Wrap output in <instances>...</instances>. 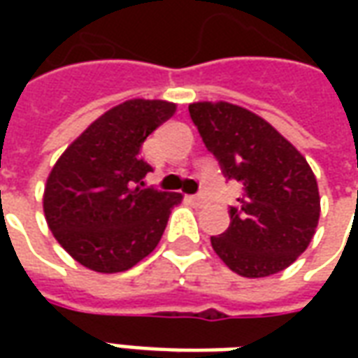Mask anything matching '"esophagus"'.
Wrapping results in <instances>:
<instances>
[{"label": "esophagus", "instance_id": "obj_1", "mask_svg": "<svg viewBox=\"0 0 358 358\" xmlns=\"http://www.w3.org/2000/svg\"><path fill=\"white\" fill-rule=\"evenodd\" d=\"M192 201H194L195 205H199V207H203V205L207 203V197H205V195H194V197H192Z\"/></svg>", "mask_w": 358, "mask_h": 358}]
</instances>
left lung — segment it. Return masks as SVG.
<instances>
[{"mask_svg": "<svg viewBox=\"0 0 358 358\" xmlns=\"http://www.w3.org/2000/svg\"><path fill=\"white\" fill-rule=\"evenodd\" d=\"M187 109L226 178L243 186L228 230L210 238L215 253L243 278L282 272L308 248L320 218L318 184L307 159L245 107L197 101Z\"/></svg>", "mask_w": 358, "mask_h": 358, "instance_id": "obj_1", "label": "left lung"}]
</instances>
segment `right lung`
Wrapping results in <instances>:
<instances>
[{
    "label": "right lung",
    "mask_w": 358,
    "mask_h": 358,
    "mask_svg": "<svg viewBox=\"0 0 358 358\" xmlns=\"http://www.w3.org/2000/svg\"><path fill=\"white\" fill-rule=\"evenodd\" d=\"M176 103L128 99L103 113L63 151L43 189V215L76 263L115 274L143 261L161 241L182 194L148 187L141 159L149 134Z\"/></svg>",
    "instance_id": "obj_1"
}]
</instances>
